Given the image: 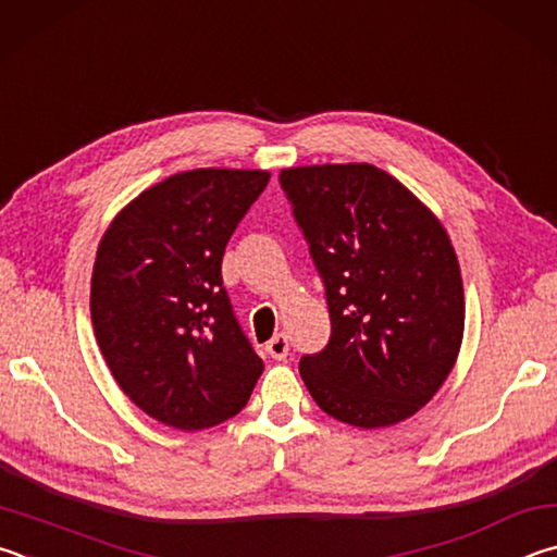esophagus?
I'll return each instance as SVG.
<instances>
[{
  "instance_id": "obj_1",
  "label": "esophagus",
  "mask_w": 557,
  "mask_h": 557,
  "mask_svg": "<svg viewBox=\"0 0 557 557\" xmlns=\"http://www.w3.org/2000/svg\"><path fill=\"white\" fill-rule=\"evenodd\" d=\"M288 335H284V333H278V335H273L269 343H267V352L273 357V359H286L288 357Z\"/></svg>"
}]
</instances>
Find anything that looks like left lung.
I'll list each match as a JSON object with an SVG mask.
<instances>
[{
    "label": "left lung",
    "mask_w": 557,
    "mask_h": 557,
    "mask_svg": "<svg viewBox=\"0 0 557 557\" xmlns=\"http://www.w3.org/2000/svg\"><path fill=\"white\" fill-rule=\"evenodd\" d=\"M323 278L330 339L300 359L327 416L384 428L413 416L455 367L465 327L460 263L435 214L369 163L278 175Z\"/></svg>",
    "instance_id": "obj_1"
}]
</instances>
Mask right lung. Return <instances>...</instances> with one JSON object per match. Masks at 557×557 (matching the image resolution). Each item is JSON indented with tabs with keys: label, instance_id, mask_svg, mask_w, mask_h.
Returning <instances> with one entry per match:
<instances>
[{
	"label": "right lung",
	"instance_id": "1",
	"mask_svg": "<svg viewBox=\"0 0 557 557\" xmlns=\"http://www.w3.org/2000/svg\"><path fill=\"white\" fill-rule=\"evenodd\" d=\"M267 171L198 169L144 190L104 232L95 337L116 384L159 423L202 431L247 406L263 372L222 286V257Z\"/></svg>",
	"mask_w": 557,
	"mask_h": 557
}]
</instances>
